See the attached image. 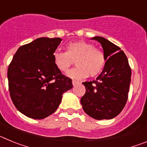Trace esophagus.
Returning <instances> with one entry per match:
<instances>
[{
    "label": "esophagus",
    "instance_id": "esophagus-1",
    "mask_svg": "<svg viewBox=\"0 0 147 147\" xmlns=\"http://www.w3.org/2000/svg\"><path fill=\"white\" fill-rule=\"evenodd\" d=\"M72 83H73V85H74V86H75V85H76L79 84V82L76 81V80H73Z\"/></svg>",
    "mask_w": 147,
    "mask_h": 147
}]
</instances>
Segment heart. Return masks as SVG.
Wrapping results in <instances>:
<instances>
[{
	"label": "heart",
	"instance_id": "obj_1",
	"mask_svg": "<svg viewBox=\"0 0 147 147\" xmlns=\"http://www.w3.org/2000/svg\"><path fill=\"white\" fill-rule=\"evenodd\" d=\"M54 63L61 72H67L76 61L77 67L67 73V76L74 79L95 77L103 71L105 57L99 49H95L92 44L85 41H75L67 43L65 52L56 51L54 54Z\"/></svg>",
	"mask_w": 147,
	"mask_h": 147
}]
</instances>
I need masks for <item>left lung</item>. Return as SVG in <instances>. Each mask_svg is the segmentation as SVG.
I'll return each instance as SVG.
<instances>
[{
	"label": "left lung",
	"instance_id": "obj_1",
	"mask_svg": "<svg viewBox=\"0 0 147 147\" xmlns=\"http://www.w3.org/2000/svg\"><path fill=\"white\" fill-rule=\"evenodd\" d=\"M92 40L101 43L107 61L96 80L82 83L86 91L81 98V104L84 111L93 119H113L127 103L131 68L127 56L119 46L102 37Z\"/></svg>",
	"mask_w": 147,
	"mask_h": 147
}]
</instances>
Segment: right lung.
Segmentation results:
<instances>
[{"label": "right lung", "instance_id": "add662e5", "mask_svg": "<svg viewBox=\"0 0 147 147\" xmlns=\"http://www.w3.org/2000/svg\"><path fill=\"white\" fill-rule=\"evenodd\" d=\"M62 39L40 37L20 46L7 71L10 96L27 117L42 119L55 112L72 80L54 63V53Z\"/></svg>", "mask_w": 147, "mask_h": 147}]
</instances>
